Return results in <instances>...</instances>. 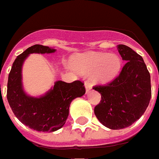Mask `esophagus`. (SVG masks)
Returning a JSON list of instances; mask_svg holds the SVG:
<instances>
[{"label": "esophagus", "mask_w": 159, "mask_h": 159, "mask_svg": "<svg viewBox=\"0 0 159 159\" xmlns=\"http://www.w3.org/2000/svg\"><path fill=\"white\" fill-rule=\"evenodd\" d=\"M85 90H86V92H90V91H91L92 88V85H91V84H90L88 81L85 82Z\"/></svg>", "instance_id": "obj_1"}]
</instances>
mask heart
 Listing matches in <instances>:
<instances>
[{
	"label": "heart",
	"instance_id": "obj_1",
	"mask_svg": "<svg viewBox=\"0 0 159 159\" xmlns=\"http://www.w3.org/2000/svg\"><path fill=\"white\" fill-rule=\"evenodd\" d=\"M73 66L80 74L92 73L94 82L107 83L118 74L121 67V59L114 53L88 52L74 56Z\"/></svg>",
	"mask_w": 159,
	"mask_h": 159
}]
</instances>
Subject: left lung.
I'll use <instances>...</instances> for the list:
<instances>
[{"instance_id":"obj_1","label":"left lung","mask_w":159,"mask_h":159,"mask_svg":"<svg viewBox=\"0 0 159 159\" xmlns=\"http://www.w3.org/2000/svg\"><path fill=\"white\" fill-rule=\"evenodd\" d=\"M117 49L127 61L121 73L105 85L93 86L101 94L94 113L110 129L131 126L145 113L152 97L151 76L142 57L124 44H119Z\"/></svg>"}]
</instances>
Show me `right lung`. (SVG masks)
Segmentation results:
<instances>
[{
    "instance_id": "right-lung-1",
    "label": "right lung",
    "mask_w": 159,
    "mask_h": 159,
    "mask_svg": "<svg viewBox=\"0 0 159 159\" xmlns=\"http://www.w3.org/2000/svg\"><path fill=\"white\" fill-rule=\"evenodd\" d=\"M56 51L48 46L35 44L17 56L8 75L7 98L19 121L31 129L40 132L58 130L66 122L71 102L85 93L84 83L56 81L45 95L40 98L27 96L22 88L21 68L24 61L31 53L49 54Z\"/></svg>"
}]
</instances>
